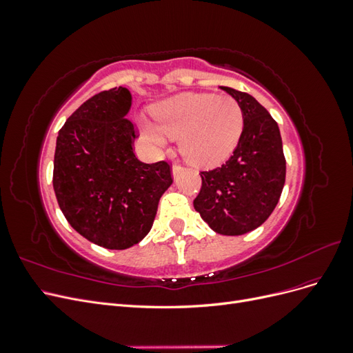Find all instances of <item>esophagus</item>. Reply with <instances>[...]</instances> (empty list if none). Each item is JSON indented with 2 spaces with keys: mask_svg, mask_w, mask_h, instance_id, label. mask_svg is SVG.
<instances>
[{
  "mask_svg": "<svg viewBox=\"0 0 353 353\" xmlns=\"http://www.w3.org/2000/svg\"><path fill=\"white\" fill-rule=\"evenodd\" d=\"M181 170H183V166H181L179 163H175V165L172 166V175H174V178H176V176L179 175Z\"/></svg>",
  "mask_w": 353,
  "mask_h": 353,
  "instance_id": "34e87169",
  "label": "esophagus"
}]
</instances>
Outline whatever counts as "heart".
Listing matches in <instances>:
<instances>
[{"label":"heart","instance_id":"1","mask_svg":"<svg viewBox=\"0 0 353 353\" xmlns=\"http://www.w3.org/2000/svg\"><path fill=\"white\" fill-rule=\"evenodd\" d=\"M154 125L143 128L154 145L165 143V135L179 137V150L190 162L210 166L227 159L236 147L243 113L230 95L210 92L179 94L153 109Z\"/></svg>","mask_w":353,"mask_h":353}]
</instances>
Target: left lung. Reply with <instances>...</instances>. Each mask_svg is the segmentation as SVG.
<instances>
[{"instance_id": "obj_1", "label": "left lung", "mask_w": 353, "mask_h": 353, "mask_svg": "<svg viewBox=\"0 0 353 353\" xmlns=\"http://www.w3.org/2000/svg\"><path fill=\"white\" fill-rule=\"evenodd\" d=\"M240 105L243 131L232 156L203 170L194 209L223 236H241L261 227L280 200L285 183V157L279 125L250 94L221 87Z\"/></svg>"}]
</instances>
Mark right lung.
Listing matches in <instances>:
<instances>
[{"mask_svg":"<svg viewBox=\"0 0 353 353\" xmlns=\"http://www.w3.org/2000/svg\"><path fill=\"white\" fill-rule=\"evenodd\" d=\"M131 101L122 87L95 94L69 116L56 143L52 187L63 215L82 237L110 250L147 236L174 181L166 160L135 157Z\"/></svg>","mask_w":353,"mask_h":353,"instance_id":"1","label":"right lung"}]
</instances>
